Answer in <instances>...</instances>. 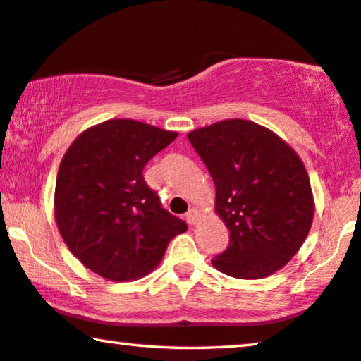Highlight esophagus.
Returning a JSON list of instances; mask_svg holds the SVG:
<instances>
[{
    "label": "esophagus",
    "mask_w": 361,
    "mask_h": 361,
    "mask_svg": "<svg viewBox=\"0 0 361 361\" xmlns=\"http://www.w3.org/2000/svg\"><path fill=\"white\" fill-rule=\"evenodd\" d=\"M198 216H200L198 209L191 208V209H188V213H186V221H188L190 224H196V221H198Z\"/></svg>",
    "instance_id": "esophagus-1"
}]
</instances>
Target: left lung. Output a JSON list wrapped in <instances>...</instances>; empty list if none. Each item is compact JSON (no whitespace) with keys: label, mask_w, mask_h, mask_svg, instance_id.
Returning a JSON list of instances; mask_svg holds the SVG:
<instances>
[{"label":"left lung","mask_w":361,"mask_h":361,"mask_svg":"<svg viewBox=\"0 0 361 361\" xmlns=\"http://www.w3.org/2000/svg\"><path fill=\"white\" fill-rule=\"evenodd\" d=\"M214 181V209L229 246L213 266L236 279L272 276L295 256L314 221L309 173L294 148L249 120H221L188 133Z\"/></svg>","instance_id":"left-lung-1"}]
</instances>
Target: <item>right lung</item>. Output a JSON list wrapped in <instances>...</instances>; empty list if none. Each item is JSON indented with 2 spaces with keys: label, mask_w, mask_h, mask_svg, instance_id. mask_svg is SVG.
Masks as SVG:
<instances>
[{
  "label": "right lung",
  "mask_w": 361,
  "mask_h": 361,
  "mask_svg": "<svg viewBox=\"0 0 361 361\" xmlns=\"http://www.w3.org/2000/svg\"><path fill=\"white\" fill-rule=\"evenodd\" d=\"M178 137L130 118L87 128L62 157L56 178L54 216L71 252L114 282L153 271L168 243L188 229L161 208L142 171Z\"/></svg>",
  "instance_id": "right-lung-1"
}]
</instances>
